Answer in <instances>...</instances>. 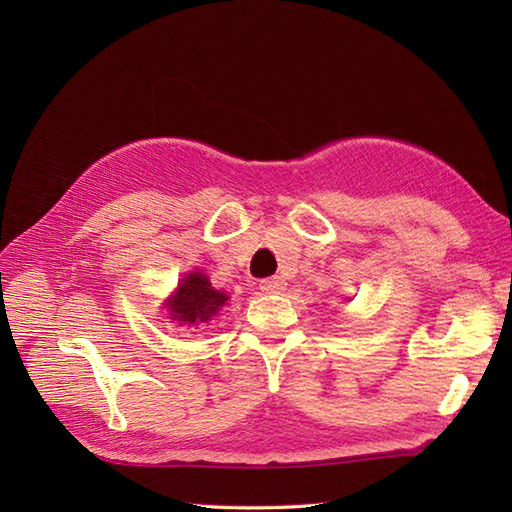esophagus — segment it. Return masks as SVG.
I'll return each instance as SVG.
<instances>
[{
  "label": "esophagus",
  "mask_w": 512,
  "mask_h": 512,
  "mask_svg": "<svg viewBox=\"0 0 512 512\" xmlns=\"http://www.w3.org/2000/svg\"><path fill=\"white\" fill-rule=\"evenodd\" d=\"M286 288V280L280 275H271V277H265V280L260 282V290L262 292H282Z\"/></svg>",
  "instance_id": "1"
}]
</instances>
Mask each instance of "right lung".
Here are the masks:
<instances>
[{"label":"right lung","instance_id":"add662e5","mask_svg":"<svg viewBox=\"0 0 512 512\" xmlns=\"http://www.w3.org/2000/svg\"><path fill=\"white\" fill-rule=\"evenodd\" d=\"M228 297L224 292H218L203 273H190L185 280H181L177 294H173L168 307L173 320L183 324H198L207 322L211 316L220 312V307L226 305Z\"/></svg>","mask_w":512,"mask_h":512}]
</instances>
